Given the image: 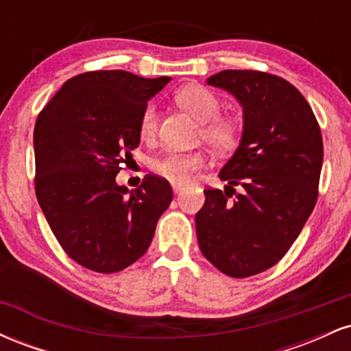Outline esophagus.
I'll return each mask as SVG.
<instances>
[{"label": "esophagus", "mask_w": 351, "mask_h": 351, "mask_svg": "<svg viewBox=\"0 0 351 351\" xmlns=\"http://www.w3.org/2000/svg\"><path fill=\"white\" fill-rule=\"evenodd\" d=\"M181 189H183V188H181L180 184H173V191H175V195H180Z\"/></svg>", "instance_id": "34e87169"}]
</instances>
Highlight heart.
Masks as SVG:
<instances>
[{
    "mask_svg": "<svg viewBox=\"0 0 351 351\" xmlns=\"http://www.w3.org/2000/svg\"><path fill=\"white\" fill-rule=\"evenodd\" d=\"M176 104L193 117L204 122L203 136L213 147L228 150L239 136V125L229 117H221V100L213 90L203 86H186L175 94ZM158 128V112L153 104H148L140 115L138 132L143 140H152ZM208 162L203 152H173L155 163V170L170 180L173 184L193 183L201 168Z\"/></svg>",
    "mask_w": 351,
    "mask_h": 351,
    "instance_id": "1",
    "label": "heart"
}]
</instances>
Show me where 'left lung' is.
Here are the masks:
<instances>
[{"mask_svg": "<svg viewBox=\"0 0 351 351\" xmlns=\"http://www.w3.org/2000/svg\"><path fill=\"white\" fill-rule=\"evenodd\" d=\"M206 82L234 95L244 125L219 171L226 188L204 191L196 234L209 263L243 279L276 265L299 237L317 203L324 142L308 102L285 79L231 69ZM236 186L241 191L231 200Z\"/></svg>", "mask_w": 351, "mask_h": 351, "instance_id": "obj_1", "label": "left lung"}]
</instances>
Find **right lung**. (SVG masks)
I'll return each instance as SVG.
<instances>
[{
    "instance_id": "right-lung-1",
    "label": "right lung",
    "mask_w": 351,
    "mask_h": 351,
    "mask_svg": "<svg viewBox=\"0 0 351 351\" xmlns=\"http://www.w3.org/2000/svg\"><path fill=\"white\" fill-rule=\"evenodd\" d=\"M170 77L94 71L64 82L36 120V196L56 239L90 271H123L147 252L173 199L147 175L136 189L115 176L140 145L138 122Z\"/></svg>"
}]
</instances>
